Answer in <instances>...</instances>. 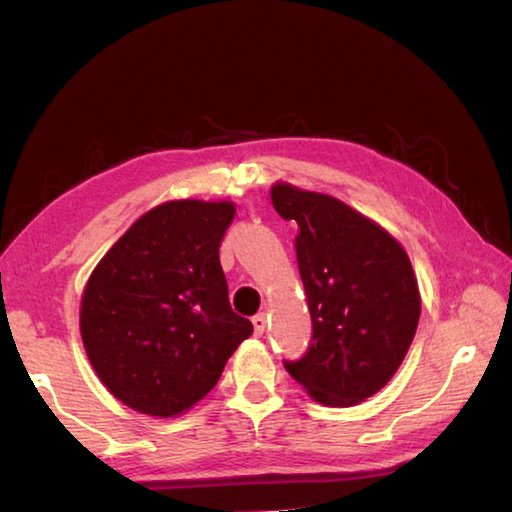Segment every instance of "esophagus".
I'll list each match as a JSON object with an SVG mask.
<instances>
[{
	"mask_svg": "<svg viewBox=\"0 0 512 512\" xmlns=\"http://www.w3.org/2000/svg\"><path fill=\"white\" fill-rule=\"evenodd\" d=\"M253 329H255L257 336L264 334V329H266V316L264 314L253 316Z\"/></svg>",
	"mask_w": 512,
	"mask_h": 512,
	"instance_id": "34e87169",
	"label": "esophagus"
}]
</instances>
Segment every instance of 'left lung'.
Returning <instances> with one entry per match:
<instances>
[{
	"instance_id": "obj_1",
	"label": "left lung",
	"mask_w": 512,
	"mask_h": 512,
	"mask_svg": "<svg viewBox=\"0 0 512 512\" xmlns=\"http://www.w3.org/2000/svg\"><path fill=\"white\" fill-rule=\"evenodd\" d=\"M271 203L298 223L296 257L311 314V345L289 375L316 402L354 406L388 384L420 320L404 248L332 196L277 183Z\"/></svg>"
}]
</instances>
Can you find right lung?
<instances>
[{"label": "right lung", "instance_id": "1", "mask_svg": "<svg viewBox=\"0 0 512 512\" xmlns=\"http://www.w3.org/2000/svg\"><path fill=\"white\" fill-rule=\"evenodd\" d=\"M232 203L171 201L137 219L90 275L85 352L103 386L135 411L171 418L219 381L253 334L232 311L219 246Z\"/></svg>", "mask_w": 512, "mask_h": 512}]
</instances>
